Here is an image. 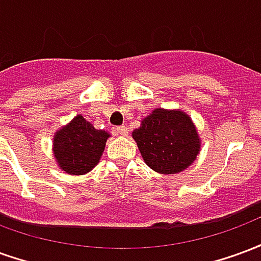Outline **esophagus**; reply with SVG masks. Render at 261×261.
I'll return each mask as SVG.
<instances>
[{"label":"esophagus","mask_w":261,"mask_h":261,"mask_svg":"<svg viewBox=\"0 0 261 261\" xmlns=\"http://www.w3.org/2000/svg\"><path fill=\"white\" fill-rule=\"evenodd\" d=\"M116 133H117L119 136H127V134H128V130H127L125 125H119V127H116Z\"/></svg>","instance_id":"34e87169"}]
</instances>
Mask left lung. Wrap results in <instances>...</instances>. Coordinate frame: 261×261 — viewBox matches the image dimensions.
Returning a JSON list of instances; mask_svg holds the SVG:
<instances>
[{"label":"left lung","instance_id":"8db88e82","mask_svg":"<svg viewBox=\"0 0 261 261\" xmlns=\"http://www.w3.org/2000/svg\"><path fill=\"white\" fill-rule=\"evenodd\" d=\"M144 162L158 173L175 175L196 161L200 138L192 119L180 110L153 109L133 131Z\"/></svg>","mask_w":261,"mask_h":261}]
</instances>
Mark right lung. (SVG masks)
Here are the masks:
<instances>
[{
    "instance_id": "right-lung-1",
    "label": "right lung",
    "mask_w": 261,
    "mask_h": 261,
    "mask_svg": "<svg viewBox=\"0 0 261 261\" xmlns=\"http://www.w3.org/2000/svg\"><path fill=\"white\" fill-rule=\"evenodd\" d=\"M110 137L108 131L96 130L81 114L61 127L53 138L54 158L68 175H85L97 164Z\"/></svg>"
}]
</instances>
